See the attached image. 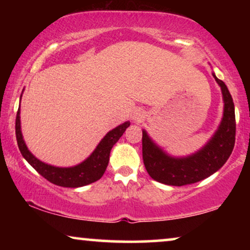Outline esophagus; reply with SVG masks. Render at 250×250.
<instances>
[{"label": "esophagus", "instance_id": "obj_1", "mask_svg": "<svg viewBox=\"0 0 250 250\" xmlns=\"http://www.w3.org/2000/svg\"><path fill=\"white\" fill-rule=\"evenodd\" d=\"M143 118H145V116H143V112L136 110L134 112V115H133V121L135 123H141L143 121Z\"/></svg>", "mask_w": 250, "mask_h": 250}]
</instances>
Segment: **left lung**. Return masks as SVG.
<instances>
[{
    "mask_svg": "<svg viewBox=\"0 0 250 250\" xmlns=\"http://www.w3.org/2000/svg\"><path fill=\"white\" fill-rule=\"evenodd\" d=\"M221 86L224 101L223 118L206 146L187 157H172L163 151L145 129L142 131V157L146 169L157 182L182 187L210 176L227 163L235 142L234 104L223 81L213 74Z\"/></svg>",
    "mask_w": 250,
    "mask_h": 250,
    "instance_id": "8db88e82",
    "label": "left lung"
}]
</instances>
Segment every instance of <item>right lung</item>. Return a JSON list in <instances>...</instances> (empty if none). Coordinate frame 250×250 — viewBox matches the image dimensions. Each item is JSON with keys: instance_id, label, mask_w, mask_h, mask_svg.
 <instances>
[{"instance_id": "right-lung-1", "label": "right lung", "mask_w": 250, "mask_h": 250, "mask_svg": "<svg viewBox=\"0 0 250 250\" xmlns=\"http://www.w3.org/2000/svg\"><path fill=\"white\" fill-rule=\"evenodd\" d=\"M19 115L20 105L16 117V138L22 157L44 179L56 186L64 188H80L100 180L108 166L111 148L129 126V122H125L124 124L108 132L94 151L91 153V156L85 159L83 163L73 167H56L41 162L35 156H33V153L27 148L22 139Z\"/></svg>"}]
</instances>
